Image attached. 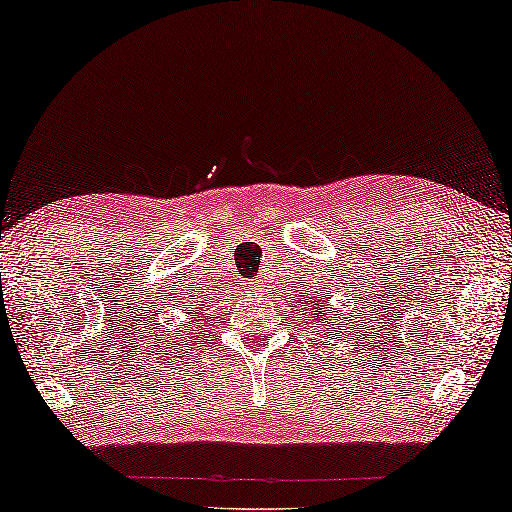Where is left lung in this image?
Instances as JSON below:
<instances>
[{
	"label": "left lung",
	"instance_id": "obj_1",
	"mask_svg": "<svg viewBox=\"0 0 512 512\" xmlns=\"http://www.w3.org/2000/svg\"><path fill=\"white\" fill-rule=\"evenodd\" d=\"M317 313H320V311H317ZM313 315H315V311H313ZM315 317H317V315H315Z\"/></svg>",
	"mask_w": 512,
	"mask_h": 512
}]
</instances>
